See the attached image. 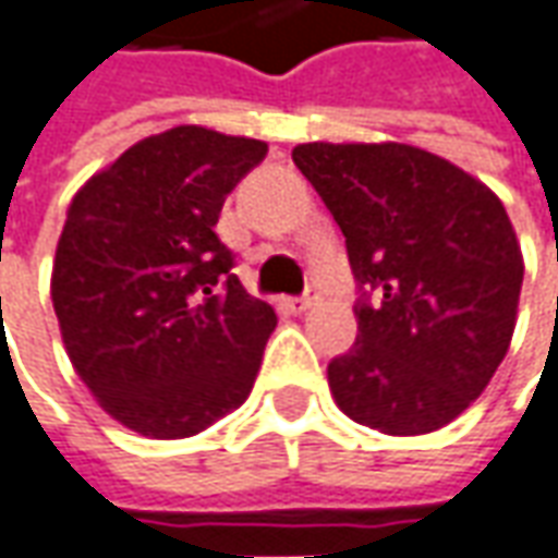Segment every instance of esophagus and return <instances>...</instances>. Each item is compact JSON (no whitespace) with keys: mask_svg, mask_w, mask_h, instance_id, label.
<instances>
[{"mask_svg":"<svg viewBox=\"0 0 558 558\" xmlns=\"http://www.w3.org/2000/svg\"><path fill=\"white\" fill-rule=\"evenodd\" d=\"M317 302H320V293H317V290H308V293H305V295H299V299H293V302H290V308L302 314V311L314 308Z\"/></svg>","mask_w":558,"mask_h":558,"instance_id":"34e87169","label":"esophagus"}]
</instances>
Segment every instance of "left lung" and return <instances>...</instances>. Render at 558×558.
<instances>
[{"instance_id": "1", "label": "left lung", "mask_w": 558, "mask_h": 558, "mask_svg": "<svg viewBox=\"0 0 558 558\" xmlns=\"http://www.w3.org/2000/svg\"><path fill=\"white\" fill-rule=\"evenodd\" d=\"M339 222L360 287L357 342L327 366L348 418L430 434L486 390L517 327L522 250L501 198L407 143L293 149Z\"/></svg>"}]
</instances>
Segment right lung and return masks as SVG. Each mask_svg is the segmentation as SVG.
Masks as SVG:
<instances>
[{"label":"right lung","mask_w":558,"mask_h":558,"mask_svg":"<svg viewBox=\"0 0 558 558\" xmlns=\"http://www.w3.org/2000/svg\"><path fill=\"white\" fill-rule=\"evenodd\" d=\"M263 140L180 124L134 143L66 210L51 299L75 373L124 427L195 437L253 390L275 308L216 238Z\"/></svg>","instance_id":"obj_1"}]
</instances>
